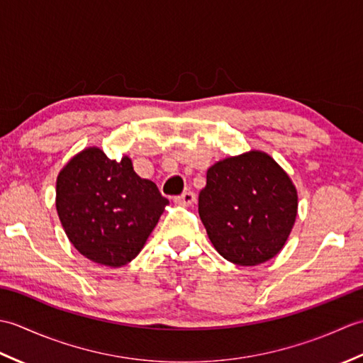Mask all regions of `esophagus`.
<instances>
[{
    "instance_id": "esophagus-1",
    "label": "esophagus",
    "mask_w": 363,
    "mask_h": 363,
    "mask_svg": "<svg viewBox=\"0 0 363 363\" xmlns=\"http://www.w3.org/2000/svg\"><path fill=\"white\" fill-rule=\"evenodd\" d=\"M195 199H196V195L194 194V191L187 190V191H184L182 195L176 196V198H174V203L179 204V206H189V204H191V203H195Z\"/></svg>"
}]
</instances>
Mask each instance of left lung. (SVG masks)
I'll return each mask as SVG.
<instances>
[{"label":"left lung","mask_w":363,"mask_h":363,"mask_svg":"<svg viewBox=\"0 0 363 363\" xmlns=\"http://www.w3.org/2000/svg\"><path fill=\"white\" fill-rule=\"evenodd\" d=\"M198 212L223 257L254 267L284 248L296 220L298 194L272 156L252 150L207 169Z\"/></svg>","instance_id":"8db88e82"}]
</instances>
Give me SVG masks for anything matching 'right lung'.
<instances>
[{
	"label": "right lung",
	"instance_id": "right-lung-1",
	"mask_svg": "<svg viewBox=\"0 0 363 363\" xmlns=\"http://www.w3.org/2000/svg\"><path fill=\"white\" fill-rule=\"evenodd\" d=\"M167 204L128 156L109 159L96 146L76 154L57 176L56 209L68 240L99 265L118 268L135 259Z\"/></svg>",
	"mask_w": 363,
	"mask_h": 363
}]
</instances>
